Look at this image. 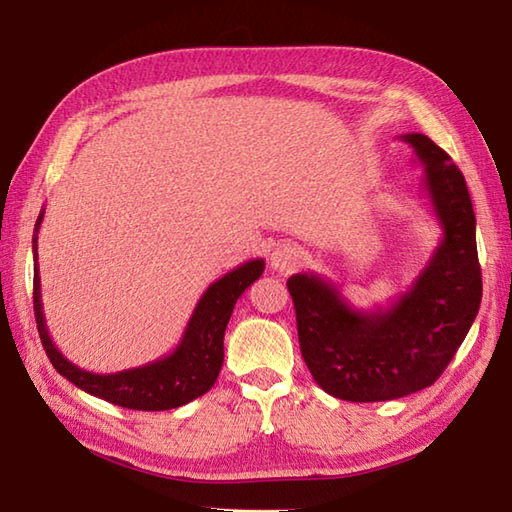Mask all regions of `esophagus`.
<instances>
[{"label": "esophagus", "mask_w": 512, "mask_h": 512, "mask_svg": "<svg viewBox=\"0 0 512 512\" xmlns=\"http://www.w3.org/2000/svg\"><path fill=\"white\" fill-rule=\"evenodd\" d=\"M302 260H305V252H302L300 247L291 245V243H280L274 252H271V269L280 271V274H289V271H294L296 267L302 265Z\"/></svg>", "instance_id": "esophagus-1"}]
</instances>
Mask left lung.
Listing matches in <instances>:
<instances>
[{
	"instance_id": "1",
	"label": "left lung",
	"mask_w": 512,
	"mask_h": 512,
	"mask_svg": "<svg viewBox=\"0 0 512 512\" xmlns=\"http://www.w3.org/2000/svg\"><path fill=\"white\" fill-rule=\"evenodd\" d=\"M400 139L424 165V192L442 227L440 245L411 287L387 307L358 309L316 274L287 280L302 358L322 391L347 402H384L431 387L482 302L475 212L462 172L424 134Z\"/></svg>"
}]
</instances>
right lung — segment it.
<instances>
[{
    "label": "right lung",
    "instance_id": "add662e5",
    "mask_svg": "<svg viewBox=\"0 0 512 512\" xmlns=\"http://www.w3.org/2000/svg\"><path fill=\"white\" fill-rule=\"evenodd\" d=\"M44 210L35 223L33 258H35V318L46 356L66 380L95 398L112 402L134 411H168L183 406L214 387L223 367V338L227 322L232 318L236 300L254 285L265 271V260L254 258L227 271L223 278L205 289L194 307L181 342L168 356L152 360L141 367L123 369L117 373H92L72 364L52 342L44 305H41V278L37 267V234Z\"/></svg>",
    "mask_w": 512,
    "mask_h": 512
}]
</instances>
